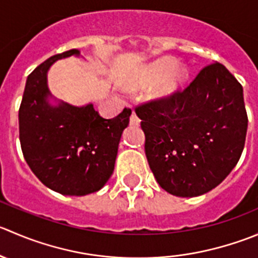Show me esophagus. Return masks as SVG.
<instances>
[{
    "instance_id": "1",
    "label": "esophagus",
    "mask_w": 258,
    "mask_h": 258,
    "mask_svg": "<svg viewBox=\"0 0 258 258\" xmlns=\"http://www.w3.org/2000/svg\"><path fill=\"white\" fill-rule=\"evenodd\" d=\"M130 123L131 126H140V118L136 116V113H132L130 117Z\"/></svg>"
}]
</instances>
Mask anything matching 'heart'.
I'll use <instances>...</instances> for the list:
<instances>
[{
  "instance_id": "obj_1",
  "label": "heart",
  "mask_w": 258,
  "mask_h": 258,
  "mask_svg": "<svg viewBox=\"0 0 258 258\" xmlns=\"http://www.w3.org/2000/svg\"><path fill=\"white\" fill-rule=\"evenodd\" d=\"M187 72L184 67L175 66L172 57L165 56L151 62L137 78L140 87H149L159 83L154 89L156 98H169L186 81Z\"/></svg>"
}]
</instances>
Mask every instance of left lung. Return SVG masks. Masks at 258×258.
<instances>
[{
  "label": "left lung",
  "instance_id": "left-lung-1",
  "mask_svg": "<svg viewBox=\"0 0 258 258\" xmlns=\"http://www.w3.org/2000/svg\"><path fill=\"white\" fill-rule=\"evenodd\" d=\"M145 152L160 186L181 198L221 184L241 157L247 134L243 88L221 62L182 92L137 107Z\"/></svg>",
  "mask_w": 258,
  "mask_h": 258
}]
</instances>
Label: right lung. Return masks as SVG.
<instances>
[{"label": "right lung", "mask_w": 258, "mask_h": 258, "mask_svg": "<svg viewBox=\"0 0 258 258\" xmlns=\"http://www.w3.org/2000/svg\"><path fill=\"white\" fill-rule=\"evenodd\" d=\"M81 52L54 55L29 77L19 111L22 154L37 179L62 196H87L106 185L114 170L118 145L131 109L112 119L99 116L93 104H51L47 71L56 60Z\"/></svg>", "instance_id": "add662e5"}]
</instances>
